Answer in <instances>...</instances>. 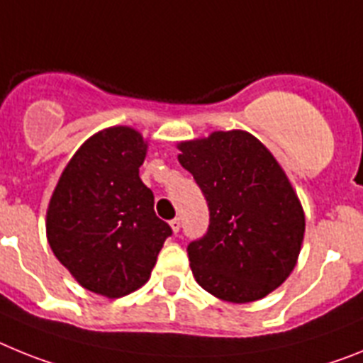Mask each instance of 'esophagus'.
Masks as SVG:
<instances>
[{
	"label": "esophagus",
	"instance_id": "34e87169",
	"mask_svg": "<svg viewBox=\"0 0 363 363\" xmlns=\"http://www.w3.org/2000/svg\"><path fill=\"white\" fill-rule=\"evenodd\" d=\"M169 226H172L173 234H179V230H181V219H179V217L172 219L169 220Z\"/></svg>",
	"mask_w": 363,
	"mask_h": 363
}]
</instances>
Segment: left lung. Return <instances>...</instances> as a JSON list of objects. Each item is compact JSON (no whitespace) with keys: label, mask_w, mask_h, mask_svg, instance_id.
Segmentation results:
<instances>
[{"label":"left lung","mask_w":363,"mask_h":363,"mask_svg":"<svg viewBox=\"0 0 363 363\" xmlns=\"http://www.w3.org/2000/svg\"><path fill=\"white\" fill-rule=\"evenodd\" d=\"M179 150L210 210L206 234L186 248L195 281L232 303L264 298L291 276L305 234L285 172L247 131H216Z\"/></svg>","instance_id":"left-lung-1"}]
</instances>
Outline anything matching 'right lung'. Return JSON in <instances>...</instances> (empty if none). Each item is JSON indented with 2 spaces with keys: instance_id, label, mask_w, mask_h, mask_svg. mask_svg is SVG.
Returning a JSON list of instances; mask_svg holds the SVG:
<instances>
[{
  "instance_id": "obj_1",
  "label": "right lung",
  "mask_w": 363,
  "mask_h": 363,
  "mask_svg": "<svg viewBox=\"0 0 363 363\" xmlns=\"http://www.w3.org/2000/svg\"><path fill=\"white\" fill-rule=\"evenodd\" d=\"M146 147L124 125L93 135L65 166L47 210L55 256L84 289L106 298L140 289L173 234L138 177Z\"/></svg>"
}]
</instances>
